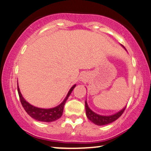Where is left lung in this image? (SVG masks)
Returning a JSON list of instances; mask_svg holds the SVG:
<instances>
[{
  "label": "left lung",
  "instance_id": "left-lung-1",
  "mask_svg": "<svg viewBox=\"0 0 151 151\" xmlns=\"http://www.w3.org/2000/svg\"><path fill=\"white\" fill-rule=\"evenodd\" d=\"M85 106H86V114L87 118L91 121L93 122V123H95V125H107V124H109L112 122L115 121L116 120H117L118 118L121 116L122 114H123V112L125 111V108H123L121 111H120L119 112H118L117 114H114V115L112 116H100L98 115V114H95V112H93L92 110L90 109V108L88 106L86 100L85 101Z\"/></svg>",
  "mask_w": 151,
  "mask_h": 151
}]
</instances>
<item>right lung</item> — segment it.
I'll use <instances>...</instances> for the list:
<instances>
[{
	"mask_svg": "<svg viewBox=\"0 0 151 151\" xmlns=\"http://www.w3.org/2000/svg\"><path fill=\"white\" fill-rule=\"evenodd\" d=\"M76 86V85H74L70 88V91L68 92V95H67L66 98H65L61 104H59L58 106H56L54 108L51 109H40L35 107L31 104H30L29 103L26 102L24 100V98H23L19 91V88L18 86V83H17V90H18V93L19 96V99L22 103L23 107L25 109L28 115L31 116L32 118L34 119L37 120L39 121H42V122H53L58 120V118H60L63 115V108L64 105L65 104L67 100L69 98L70 95L71 94L72 91H73L74 87Z\"/></svg>",
	"mask_w": 151,
	"mask_h": 151,
	"instance_id": "right-lung-1",
	"label": "right lung"
}]
</instances>
